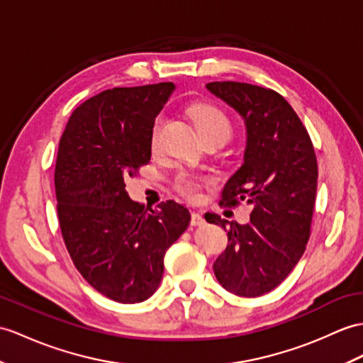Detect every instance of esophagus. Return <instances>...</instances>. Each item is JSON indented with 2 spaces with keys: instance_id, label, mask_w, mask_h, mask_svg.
<instances>
[{
  "instance_id": "34e87169",
  "label": "esophagus",
  "mask_w": 363,
  "mask_h": 363,
  "mask_svg": "<svg viewBox=\"0 0 363 363\" xmlns=\"http://www.w3.org/2000/svg\"><path fill=\"white\" fill-rule=\"evenodd\" d=\"M190 224H191L193 227H196V225H202V224H204V218H202L199 213H191V220H190Z\"/></svg>"
}]
</instances>
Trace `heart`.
<instances>
[{
	"label": "heart",
	"instance_id": "1",
	"mask_svg": "<svg viewBox=\"0 0 363 363\" xmlns=\"http://www.w3.org/2000/svg\"><path fill=\"white\" fill-rule=\"evenodd\" d=\"M190 116L201 138L223 136L227 139L230 136L232 123L223 109H220L218 106L208 105V104H198L195 106H191ZM161 126H162V119H157L153 128V136H151V143H153V147L157 145ZM206 182L207 181L199 178V176L190 174V173H179L174 179V189L187 199L198 201L201 196L202 185Z\"/></svg>",
	"mask_w": 363,
	"mask_h": 363
}]
</instances>
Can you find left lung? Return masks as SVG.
<instances>
[{
    "label": "left lung",
    "instance_id": "obj_1",
    "mask_svg": "<svg viewBox=\"0 0 363 363\" xmlns=\"http://www.w3.org/2000/svg\"><path fill=\"white\" fill-rule=\"evenodd\" d=\"M206 88L232 106L246 123L244 162L223 190L220 204H250V223L206 213L227 230L229 244L213 272L224 289L259 297L280 284L306 249L317 191V159L309 134L278 92L240 82Z\"/></svg>",
    "mask_w": 363,
    "mask_h": 363
}]
</instances>
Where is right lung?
<instances>
[{"label":"right lung","instance_id":"1","mask_svg":"<svg viewBox=\"0 0 363 363\" xmlns=\"http://www.w3.org/2000/svg\"><path fill=\"white\" fill-rule=\"evenodd\" d=\"M173 89L164 82L100 92L75 109L58 143L55 195L66 249L92 288L119 303L153 296L165 250L190 224L178 202L155 210L125 189L150 162L156 116Z\"/></svg>","mask_w":363,"mask_h":363}]
</instances>
